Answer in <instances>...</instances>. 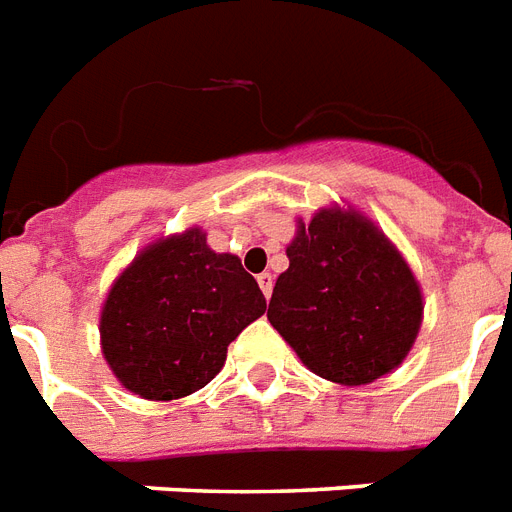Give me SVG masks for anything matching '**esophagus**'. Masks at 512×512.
Masks as SVG:
<instances>
[{
  "mask_svg": "<svg viewBox=\"0 0 512 512\" xmlns=\"http://www.w3.org/2000/svg\"><path fill=\"white\" fill-rule=\"evenodd\" d=\"M257 284H260V290H263L265 298H271V292H273V276H271V273H260V276H257Z\"/></svg>",
  "mask_w": 512,
  "mask_h": 512,
  "instance_id": "esophagus-1",
  "label": "esophagus"
}]
</instances>
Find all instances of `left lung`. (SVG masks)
<instances>
[{
	"instance_id": "8db88e82",
	"label": "left lung",
	"mask_w": 512,
	"mask_h": 512,
	"mask_svg": "<svg viewBox=\"0 0 512 512\" xmlns=\"http://www.w3.org/2000/svg\"><path fill=\"white\" fill-rule=\"evenodd\" d=\"M287 257L268 319L317 376L370 384L405 360L421 325V292L373 222L322 209L300 225Z\"/></svg>"
}]
</instances>
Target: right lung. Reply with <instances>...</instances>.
Returning <instances> with one entry per match:
<instances>
[{"label":"right lung","instance_id":"right-lung-1","mask_svg":"<svg viewBox=\"0 0 512 512\" xmlns=\"http://www.w3.org/2000/svg\"><path fill=\"white\" fill-rule=\"evenodd\" d=\"M263 314V292L239 257L217 255L190 228L144 249L112 284L101 349L126 389L177 400L209 384L228 343Z\"/></svg>","mask_w":512,"mask_h":512}]
</instances>
